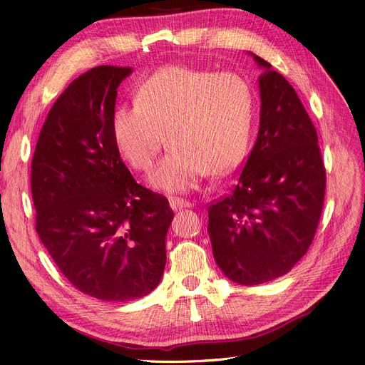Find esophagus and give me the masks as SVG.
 <instances>
[{"mask_svg": "<svg viewBox=\"0 0 365 365\" xmlns=\"http://www.w3.org/2000/svg\"><path fill=\"white\" fill-rule=\"evenodd\" d=\"M169 204H170V207L173 208V210H181V208H189L192 204L189 202V201H185V200H182V197H176V196H173V197H170L169 200Z\"/></svg>", "mask_w": 365, "mask_h": 365, "instance_id": "1", "label": "esophagus"}]
</instances>
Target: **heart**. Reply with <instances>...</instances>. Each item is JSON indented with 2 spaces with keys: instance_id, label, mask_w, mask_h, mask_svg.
I'll list each match as a JSON object with an SVG mask.
<instances>
[{
  "instance_id": "obj_1",
  "label": "heart",
  "mask_w": 365,
  "mask_h": 365,
  "mask_svg": "<svg viewBox=\"0 0 365 365\" xmlns=\"http://www.w3.org/2000/svg\"><path fill=\"white\" fill-rule=\"evenodd\" d=\"M254 126V94L244 77L169 65L143 82L135 103L118 105L111 135L132 169L146 173L165 141L170 150L150 182L189 192L208 175L222 176L245 160Z\"/></svg>"
}]
</instances>
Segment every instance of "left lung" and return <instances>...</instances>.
Here are the masks:
<instances>
[{
  "label": "left lung",
  "instance_id": "1",
  "mask_svg": "<svg viewBox=\"0 0 365 365\" xmlns=\"http://www.w3.org/2000/svg\"><path fill=\"white\" fill-rule=\"evenodd\" d=\"M260 79V128L231 192L208 205L217 267L252 286L291 271L311 247L324 205L326 168L311 117L284 77Z\"/></svg>",
  "mask_w": 365,
  "mask_h": 365
}]
</instances>
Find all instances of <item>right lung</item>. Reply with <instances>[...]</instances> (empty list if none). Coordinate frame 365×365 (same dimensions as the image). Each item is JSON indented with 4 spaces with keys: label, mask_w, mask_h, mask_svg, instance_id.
Returning <instances> with one entry per match:
<instances>
[{
    "label": "right lung",
    "mask_w": 365,
    "mask_h": 365,
    "mask_svg": "<svg viewBox=\"0 0 365 365\" xmlns=\"http://www.w3.org/2000/svg\"><path fill=\"white\" fill-rule=\"evenodd\" d=\"M130 71L101 65L74 79L51 106L31 160L41 242L76 289L105 302L157 288L173 219L165 196L134 180L113 141L117 88Z\"/></svg>",
    "instance_id": "obj_1"
}]
</instances>
